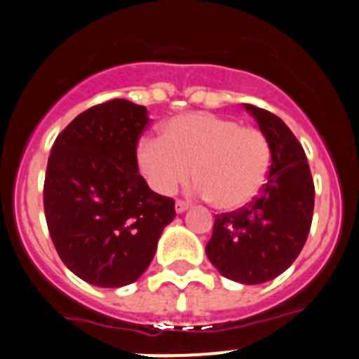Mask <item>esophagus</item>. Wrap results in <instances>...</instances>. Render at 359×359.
Listing matches in <instances>:
<instances>
[{
  "mask_svg": "<svg viewBox=\"0 0 359 359\" xmlns=\"http://www.w3.org/2000/svg\"><path fill=\"white\" fill-rule=\"evenodd\" d=\"M174 208H176V213H185L190 206L187 203H183V201H176V206Z\"/></svg>",
  "mask_w": 359,
  "mask_h": 359,
  "instance_id": "esophagus-1",
  "label": "esophagus"
}]
</instances>
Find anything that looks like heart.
<instances>
[{
	"mask_svg": "<svg viewBox=\"0 0 359 359\" xmlns=\"http://www.w3.org/2000/svg\"><path fill=\"white\" fill-rule=\"evenodd\" d=\"M135 160L153 192L169 196L190 176L194 192L224 211L241 210L262 192L271 146L257 128L211 112H187L163 123L160 137L139 141Z\"/></svg>",
	"mask_w": 359,
	"mask_h": 359,
	"instance_id": "obj_1",
	"label": "heart"
}]
</instances>
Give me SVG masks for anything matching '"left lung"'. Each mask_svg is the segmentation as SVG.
I'll return each instance as SVG.
<instances>
[{"label":"left lung","mask_w":359,"mask_h":359,"mask_svg":"<svg viewBox=\"0 0 359 359\" xmlns=\"http://www.w3.org/2000/svg\"><path fill=\"white\" fill-rule=\"evenodd\" d=\"M271 146V169L254 203L217 215L206 255L229 280L255 285L284 273L302 252L313 213L306 155L278 116L245 104Z\"/></svg>","instance_id":"8db88e82"}]
</instances>
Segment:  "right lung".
Wrapping results in <instances>:
<instances>
[{"label": "right lung", "instance_id": "obj_1", "mask_svg": "<svg viewBox=\"0 0 359 359\" xmlns=\"http://www.w3.org/2000/svg\"><path fill=\"white\" fill-rule=\"evenodd\" d=\"M148 109L109 100L81 112L54 141L43 183L50 240L68 269L97 287H123L151 262L174 201L139 174Z\"/></svg>", "mask_w": 359, "mask_h": 359}]
</instances>
